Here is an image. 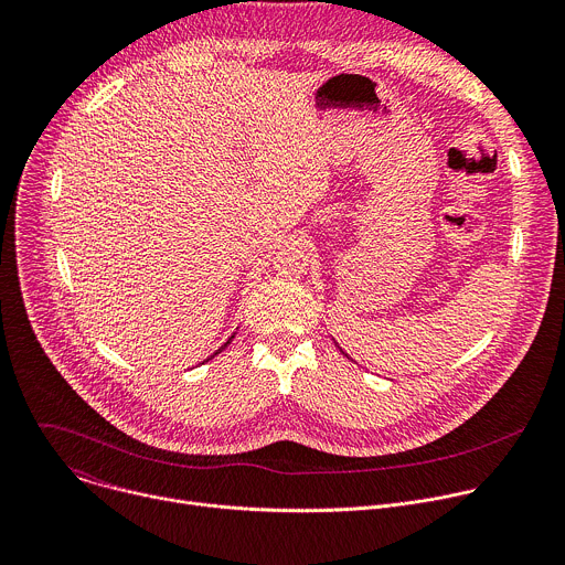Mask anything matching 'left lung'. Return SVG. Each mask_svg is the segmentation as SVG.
<instances>
[{"instance_id":"1","label":"left lung","mask_w":565,"mask_h":565,"mask_svg":"<svg viewBox=\"0 0 565 565\" xmlns=\"http://www.w3.org/2000/svg\"><path fill=\"white\" fill-rule=\"evenodd\" d=\"M335 347H338V349H340V344H335ZM340 351H342V349H340ZM342 353H344V351H342ZM344 355H347V353H344Z\"/></svg>"}]
</instances>
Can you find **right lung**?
I'll return each mask as SVG.
<instances>
[{
    "mask_svg": "<svg viewBox=\"0 0 565 565\" xmlns=\"http://www.w3.org/2000/svg\"><path fill=\"white\" fill-rule=\"evenodd\" d=\"M232 338H234V335H232ZM232 338H230V340H227V342H225V344H223V347H221V349H218V351H216V353H214V355H218V353H221V351H223V349H225V347H227V344H230V342H232ZM214 355H210V358H207V360H212V358H214ZM207 360H205V362H207Z\"/></svg>",
    "mask_w": 565,
    "mask_h": 565,
    "instance_id": "add662e5",
    "label": "right lung"
}]
</instances>
